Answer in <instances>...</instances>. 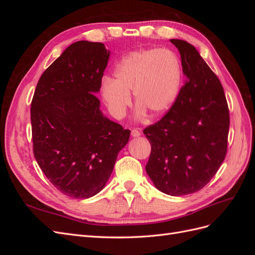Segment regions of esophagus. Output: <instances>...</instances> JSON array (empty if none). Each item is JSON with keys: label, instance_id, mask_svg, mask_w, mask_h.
<instances>
[{"label": "esophagus", "instance_id": "34e87169", "mask_svg": "<svg viewBox=\"0 0 255 255\" xmlns=\"http://www.w3.org/2000/svg\"><path fill=\"white\" fill-rule=\"evenodd\" d=\"M130 135H132L133 137H139L141 135V133L138 129L134 128V129H132V132H130Z\"/></svg>", "mask_w": 255, "mask_h": 255}]
</instances>
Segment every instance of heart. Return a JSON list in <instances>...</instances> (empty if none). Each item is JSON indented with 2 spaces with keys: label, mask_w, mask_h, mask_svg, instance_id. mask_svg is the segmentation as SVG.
Instances as JSON below:
<instances>
[{
  "label": "heart",
  "mask_w": 255,
  "mask_h": 255,
  "mask_svg": "<svg viewBox=\"0 0 255 255\" xmlns=\"http://www.w3.org/2000/svg\"><path fill=\"white\" fill-rule=\"evenodd\" d=\"M115 80L104 78L101 95L115 118L126 116L133 91L137 115L159 116L173 105L182 79L180 60L168 49H142L123 56L114 70Z\"/></svg>",
  "instance_id": "b5f03b06"
}]
</instances>
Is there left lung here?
<instances>
[{
    "mask_svg": "<svg viewBox=\"0 0 255 255\" xmlns=\"http://www.w3.org/2000/svg\"><path fill=\"white\" fill-rule=\"evenodd\" d=\"M170 41L186 82L170 111L143 129L151 143L145 171L161 192L185 196L202 189L225 160L230 115L219 79L194 45Z\"/></svg>",
    "mask_w": 255,
    "mask_h": 255,
    "instance_id": "obj_1",
    "label": "left lung"
}]
</instances>
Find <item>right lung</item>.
Returning <instances> with one entry per match:
<instances>
[{
  "instance_id": "right-lung-1",
  "label": "right lung",
  "mask_w": 255,
  "mask_h": 255,
  "mask_svg": "<svg viewBox=\"0 0 255 255\" xmlns=\"http://www.w3.org/2000/svg\"><path fill=\"white\" fill-rule=\"evenodd\" d=\"M111 51L102 42L72 43L38 81L30 107L34 155L64 195L88 199L101 191L129 139L103 115L97 94Z\"/></svg>"
}]
</instances>
